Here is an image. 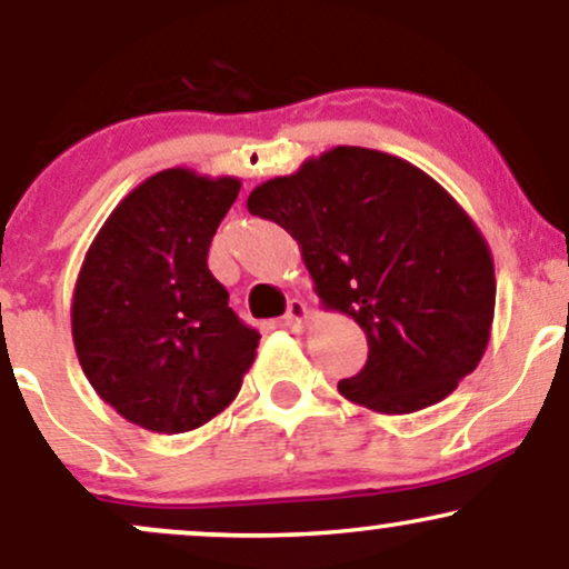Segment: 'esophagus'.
<instances>
[{
    "instance_id": "obj_1",
    "label": "esophagus",
    "mask_w": 569,
    "mask_h": 569,
    "mask_svg": "<svg viewBox=\"0 0 569 569\" xmlns=\"http://www.w3.org/2000/svg\"><path fill=\"white\" fill-rule=\"evenodd\" d=\"M307 321H310V310H307V305L302 299H291L289 312H286V326H289L291 331H302Z\"/></svg>"
}]
</instances>
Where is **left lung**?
<instances>
[{"label":"left lung","instance_id":"obj_1","mask_svg":"<svg viewBox=\"0 0 569 569\" xmlns=\"http://www.w3.org/2000/svg\"><path fill=\"white\" fill-rule=\"evenodd\" d=\"M302 248L323 305L363 329L369 358L339 393L382 415L439 403L479 367L495 316L487 240L411 162L337 147L248 194Z\"/></svg>","mask_w":569,"mask_h":569}]
</instances>
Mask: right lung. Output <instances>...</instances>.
I'll return each mask as SVG.
<instances>
[{
  "mask_svg": "<svg viewBox=\"0 0 569 569\" xmlns=\"http://www.w3.org/2000/svg\"><path fill=\"white\" fill-rule=\"evenodd\" d=\"M232 176H149L96 234L74 286L71 337L96 393L133 426L187 433L238 396L259 331L234 316L208 246L238 198Z\"/></svg>",
  "mask_w": 569,
  "mask_h": 569,
  "instance_id": "obj_1",
  "label": "right lung"
}]
</instances>
